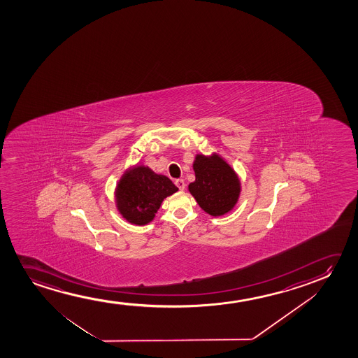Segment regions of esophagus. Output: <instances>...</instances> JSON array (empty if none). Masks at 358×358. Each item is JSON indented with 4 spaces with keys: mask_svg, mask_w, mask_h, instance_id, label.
<instances>
[{
    "mask_svg": "<svg viewBox=\"0 0 358 358\" xmlns=\"http://www.w3.org/2000/svg\"><path fill=\"white\" fill-rule=\"evenodd\" d=\"M175 185H176L177 188H178L180 191H183V189L186 188V183H185V181L181 180V178L176 180V181H175Z\"/></svg>",
    "mask_w": 358,
    "mask_h": 358,
    "instance_id": "esophagus-1",
    "label": "esophagus"
}]
</instances>
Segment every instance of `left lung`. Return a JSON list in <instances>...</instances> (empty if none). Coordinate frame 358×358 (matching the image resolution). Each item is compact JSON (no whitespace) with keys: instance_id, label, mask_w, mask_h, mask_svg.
Listing matches in <instances>:
<instances>
[{"instance_id":"8db88e82","label":"left lung","mask_w":358,"mask_h":358,"mask_svg":"<svg viewBox=\"0 0 358 358\" xmlns=\"http://www.w3.org/2000/svg\"><path fill=\"white\" fill-rule=\"evenodd\" d=\"M193 169L196 181L188 188L201 209L213 216L229 213L240 196V182L230 165L217 155H196Z\"/></svg>"}]
</instances>
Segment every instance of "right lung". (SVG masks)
<instances>
[{"mask_svg": "<svg viewBox=\"0 0 358 358\" xmlns=\"http://www.w3.org/2000/svg\"><path fill=\"white\" fill-rule=\"evenodd\" d=\"M177 191L169 177L157 175L149 167L138 166L118 185V210L129 222L145 225L154 219L162 201Z\"/></svg>", "mask_w": 358, "mask_h": 358, "instance_id": "1", "label": "right lung"}]
</instances>
